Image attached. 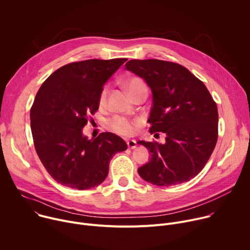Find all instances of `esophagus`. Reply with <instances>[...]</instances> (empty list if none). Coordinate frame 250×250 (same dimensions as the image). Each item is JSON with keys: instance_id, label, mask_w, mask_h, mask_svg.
I'll return each instance as SVG.
<instances>
[{"instance_id": "obj_1", "label": "esophagus", "mask_w": 250, "mask_h": 250, "mask_svg": "<svg viewBox=\"0 0 250 250\" xmlns=\"http://www.w3.org/2000/svg\"><path fill=\"white\" fill-rule=\"evenodd\" d=\"M126 145H127V147L130 148V149H133L136 147V141L133 140V139H129L126 141Z\"/></svg>"}]
</instances>
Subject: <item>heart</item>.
Segmentation results:
<instances>
[{
    "label": "heart",
    "mask_w": 250,
    "mask_h": 250,
    "mask_svg": "<svg viewBox=\"0 0 250 250\" xmlns=\"http://www.w3.org/2000/svg\"><path fill=\"white\" fill-rule=\"evenodd\" d=\"M125 86L132 98L141 92L147 91L144 81L137 77H131L127 79L125 83ZM106 96H108V88L104 87L100 94V103H104ZM108 126L111 130L121 135H130L134 131V124L131 121L119 116L109 120Z\"/></svg>",
    "instance_id": "1"
}]
</instances>
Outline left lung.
Wrapping results in <instances>:
<instances>
[{"label":"left lung","instance_id":"left-lung-1","mask_svg":"<svg viewBox=\"0 0 250 250\" xmlns=\"http://www.w3.org/2000/svg\"><path fill=\"white\" fill-rule=\"evenodd\" d=\"M125 69L145 79L152 92L150 133L164 132L165 144L142 141L149 161L138 168L146 182L173 186L197 176L209 159L218 140L219 114L205 84L178 63L129 60Z\"/></svg>","mask_w":250,"mask_h":250}]
</instances>
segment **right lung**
<instances>
[{"label":"right lung","mask_w":250,"mask_h":250,"mask_svg":"<svg viewBox=\"0 0 250 250\" xmlns=\"http://www.w3.org/2000/svg\"><path fill=\"white\" fill-rule=\"evenodd\" d=\"M89 59L66 64L42 85L30 109L37 153L53 179L66 187L86 190L100 185L114 154L127 146L112 132L94 139L82 129L92 121L104 83L126 61Z\"/></svg>","instance_id":"right-lung-1"}]
</instances>
